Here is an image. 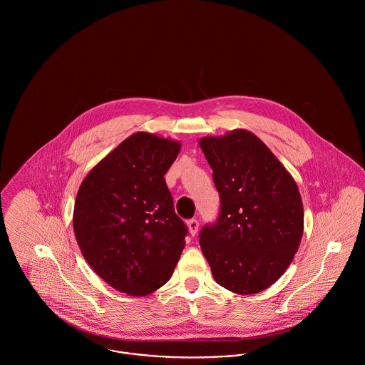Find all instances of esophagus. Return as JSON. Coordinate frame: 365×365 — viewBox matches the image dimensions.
I'll return each instance as SVG.
<instances>
[{"label":"esophagus","mask_w":365,"mask_h":365,"mask_svg":"<svg viewBox=\"0 0 365 365\" xmlns=\"http://www.w3.org/2000/svg\"><path fill=\"white\" fill-rule=\"evenodd\" d=\"M187 225H188L190 233H191L192 236H195L197 232H198V227H200V222H198L197 219H190V220L187 222Z\"/></svg>","instance_id":"obj_1"}]
</instances>
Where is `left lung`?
<instances>
[{
  "label": "left lung",
  "mask_w": 365,
  "mask_h": 365,
  "mask_svg": "<svg viewBox=\"0 0 365 365\" xmlns=\"http://www.w3.org/2000/svg\"><path fill=\"white\" fill-rule=\"evenodd\" d=\"M200 148L220 195L215 225L200 233L215 281L239 295L271 287L289 267L304 233V205L294 177L246 129L207 136Z\"/></svg>",
  "instance_id": "8db88e82"
}]
</instances>
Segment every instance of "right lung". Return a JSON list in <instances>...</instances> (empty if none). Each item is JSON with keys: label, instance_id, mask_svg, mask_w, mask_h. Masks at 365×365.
<instances>
[{"label": "right lung", "instance_id": "1", "mask_svg": "<svg viewBox=\"0 0 365 365\" xmlns=\"http://www.w3.org/2000/svg\"><path fill=\"white\" fill-rule=\"evenodd\" d=\"M180 149L177 140L136 132L96 164L78 188L77 243L96 274L119 292H155L182 253L187 226L164 180Z\"/></svg>", "mask_w": 365, "mask_h": 365}]
</instances>
